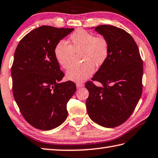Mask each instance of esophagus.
<instances>
[{"label": "esophagus", "mask_w": 158, "mask_h": 158, "mask_svg": "<svg viewBox=\"0 0 158 158\" xmlns=\"http://www.w3.org/2000/svg\"><path fill=\"white\" fill-rule=\"evenodd\" d=\"M83 86H84V85H83L82 84V83H78V82H77L76 83V87H78V88H80V87H83Z\"/></svg>", "instance_id": "esophagus-1"}]
</instances>
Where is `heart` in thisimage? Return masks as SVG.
<instances>
[{
  "label": "heart",
  "instance_id": "heart-1",
  "mask_svg": "<svg viewBox=\"0 0 158 158\" xmlns=\"http://www.w3.org/2000/svg\"><path fill=\"white\" fill-rule=\"evenodd\" d=\"M69 44L64 40L56 44L53 49L56 61L67 69L72 62L73 53L80 52V64L73 65L67 71V78L82 82L89 78L94 71V65L99 67L105 63L109 55V44L105 38L96 36L84 29H78L70 35Z\"/></svg>",
  "mask_w": 158,
  "mask_h": 158
}]
</instances>
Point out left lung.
<instances>
[{"mask_svg": "<svg viewBox=\"0 0 158 158\" xmlns=\"http://www.w3.org/2000/svg\"><path fill=\"white\" fill-rule=\"evenodd\" d=\"M95 31L109 44L106 62L86 82L89 97L87 113L95 123L106 128L120 126L133 114L142 93L143 62L134 39L124 29L112 25H99Z\"/></svg>", "mask_w": 158, "mask_h": 158, "instance_id": "8db88e82", "label": "left lung"}]
</instances>
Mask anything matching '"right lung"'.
<instances>
[{"label": "right lung", "mask_w": 158, "mask_h": 158, "mask_svg": "<svg viewBox=\"0 0 158 158\" xmlns=\"http://www.w3.org/2000/svg\"><path fill=\"white\" fill-rule=\"evenodd\" d=\"M73 29L39 27L25 35L15 51L11 69L14 99L23 118L38 129H53L67 119V102L76 86L72 81L60 83L64 74L53 49Z\"/></svg>", "instance_id": "obj_1"}]
</instances>
